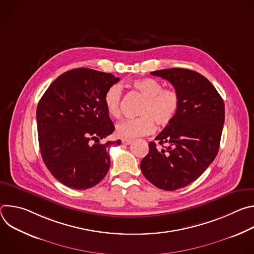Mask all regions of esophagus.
I'll return each mask as SVG.
<instances>
[{
    "label": "esophagus",
    "instance_id": "obj_1",
    "mask_svg": "<svg viewBox=\"0 0 254 254\" xmlns=\"http://www.w3.org/2000/svg\"><path fill=\"white\" fill-rule=\"evenodd\" d=\"M122 142H123L124 144H130V143L132 142V140H131V139H127V138H123V139H122Z\"/></svg>",
    "mask_w": 254,
    "mask_h": 254
}]
</instances>
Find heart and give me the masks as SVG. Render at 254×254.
Wrapping results in <instances>:
<instances>
[{"label":"heart","mask_w":254,"mask_h":254,"mask_svg":"<svg viewBox=\"0 0 254 254\" xmlns=\"http://www.w3.org/2000/svg\"><path fill=\"white\" fill-rule=\"evenodd\" d=\"M132 87L144 98L137 115L139 118L126 120L117 125L116 132L122 138L132 139L154 132L159 127L169 126L175 119L180 107V95L174 88H163V84L154 78L134 80ZM122 87L113 84L103 96L104 106L112 117L121 115Z\"/></svg>","instance_id":"heart-1"}]
</instances>
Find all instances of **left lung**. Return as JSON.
<instances>
[{"instance_id":"left-lung-1","label":"left lung","mask_w":254,"mask_h":254,"mask_svg":"<svg viewBox=\"0 0 254 254\" xmlns=\"http://www.w3.org/2000/svg\"><path fill=\"white\" fill-rule=\"evenodd\" d=\"M172 83L180 95L179 111L149 143L140 162L143 176L156 187L174 191L197 180L219 150L225 120L224 101L213 84L196 71L170 68L151 72Z\"/></svg>"}]
</instances>
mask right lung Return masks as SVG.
<instances>
[{
  "mask_svg": "<svg viewBox=\"0 0 254 254\" xmlns=\"http://www.w3.org/2000/svg\"><path fill=\"white\" fill-rule=\"evenodd\" d=\"M119 81L112 73L72 69L50 84L38 103L36 118L42 159L53 177L71 189L91 188L110 170L108 150L122 141L99 142L115 130L103 96Z\"/></svg>",
  "mask_w": 254,
  "mask_h": 254,
  "instance_id": "add662e5",
  "label": "right lung"
}]
</instances>
